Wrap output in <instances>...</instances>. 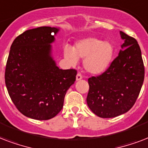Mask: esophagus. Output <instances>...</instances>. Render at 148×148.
Wrapping results in <instances>:
<instances>
[{"label":"esophagus","mask_w":148,"mask_h":148,"mask_svg":"<svg viewBox=\"0 0 148 148\" xmlns=\"http://www.w3.org/2000/svg\"><path fill=\"white\" fill-rule=\"evenodd\" d=\"M82 75H81V74H79V73H78L77 75H76V80H77V81H79V80H80V79H82Z\"/></svg>","instance_id":"obj_1"}]
</instances>
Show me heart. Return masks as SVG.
<instances>
[{"label":"heart","mask_w":148,"mask_h":148,"mask_svg":"<svg viewBox=\"0 0 148 148\" xmlns=\"http://www.w3.org/2000/svg\"><path fill=\"white\" fill-rule=\"evenodd\" d=\"M63 55L71 66H75L79 59L83 60V67L87 73L98 75L103 73L110 64L113 55V45L94 37L79 40L73 47L66 45Z\"/></svg>","instance_id":"1"}]
</instances>
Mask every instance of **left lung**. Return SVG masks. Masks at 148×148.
Instances as JSON below:
<instances>
[{"label": "left lung", "instance_id": "1", "mask_svg": "<svg viewBox=\"0 0 148 148\" xmlns=\"http://www.w3.org/2000/svg\"><path fill=\"white\" fill-rule=\"evenodd\" d=\"M123 40L118 56L106 72L88 79L87 105L102 118H113L130 110L137 100L144 79L141 51L137 40L120 32Z\"/></svg>", "mask_w": 148, "mask_h": 148}]
</instances>
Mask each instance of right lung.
Returning a JSON list of instances; mask_svg holds the SVG:
<instances>
[{"instance_id":"right-lung-1","label":"right lung","mask_w":148,"mask_h":148,"mask_svg":"<svg viewBox=\"0 0 148 148\" xmlns=\"http://www.w3.org/2000/svg\"><path fill=\"white\" fill-rule=\"evenodd\" d=\"M59 27L25 31L11 45L5 69V84L11 100L27 117L53 118L63 107L67 90L75 81V69H61L52 57Z\"/></svg>"}]
</instances>
